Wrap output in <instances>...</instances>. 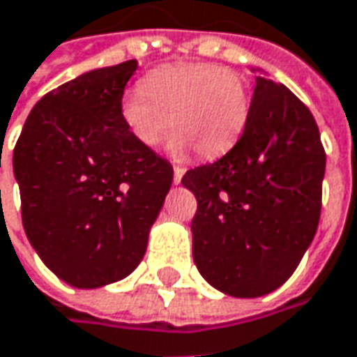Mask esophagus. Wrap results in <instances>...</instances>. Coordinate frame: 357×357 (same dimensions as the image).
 Wrapping results in <instances>:
<instances>
[{
    "label": "esophagus",
    "instance_id": "1",
    "mask_svg": "<svg viewBox=\"0 0 357 357\" xmlns=\"http://www.w3.org/2000/svg\"><path fill=\"white\" fill-rule=\"evenodd\" d=\"M172 181H174V185H178L181 183V178H183V174H185V169L183 167H172Z\"/></svg>",
    "mask_w": 357,
    "mask_h": 357
}]
</instances>
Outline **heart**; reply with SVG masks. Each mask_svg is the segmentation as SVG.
<instances>
[{
  "mask_svg": "<svg viewBox=\"0 0 357 357\" xmlns=\"http://www.w3.org/2000/svg\"><path fill=\"white\" fill-rule=\"evenodd\" d=\"M251 114L249 84L233 68L206 62L151 70L140 90L120 100V118L134 140L156 146L169 128L170 151L217 158L235 146Z\"/></svg>",
  "mask_w": 357,
  "mask_h": 357,
  "instance_id": "b5f03b06",
  "label": "heart"
}]
</instances>
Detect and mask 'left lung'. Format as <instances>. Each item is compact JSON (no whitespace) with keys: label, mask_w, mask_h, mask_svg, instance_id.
Masks as SVG:
<instances>
[{"label":"left lung","mask_w":357,"mask_h":357,"mask_svg":"<svg viewBox=\"0 0 357 357\" xmlns=\"http://www.w3.org/2000/svg\"><path fill=\"white\" fill-rule=\"evenodd\" d=\"M324 172L310 108L283 84L257 76L239 142L183 176L197 197L190 229L201 275L233 297L281 287L317 231Z\"/></svg>","instance_id":"obj_1"}]
</instances>
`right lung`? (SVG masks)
I'll return each mask as SVG.
<instances>
[{
    "label": "right lung",
    "instance_id": "add662e5",
    "mask_svg": "<svg viewBox=\"0 0 357 357\" xmlns=\"http://www.w3.org/2000/svg\"><path fill=\"white\" fill-rule=\"evenodd\" d=\"M136 60L100 68L47 92L13 149L22 221L45 265L74 287H102L144 257L172 183L169 160L120 118Z\"/></svg>",
    "mask_w": 357,
    "mask_h": 357
}]
</instances>
